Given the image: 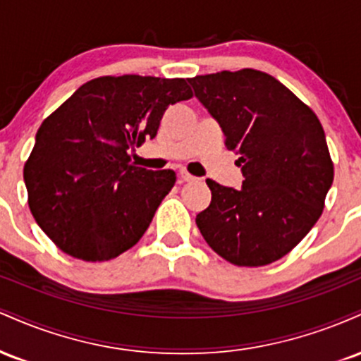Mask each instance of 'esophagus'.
Returning <instances> with one entry per match:
<instances>
[{
  "label": "esophagus",
  "instance_id": "34e87169",
  "mask_svg": "<svg viewBox=\"0 0 361 361\" xmlns=\"http://www.w3.org/2000/svg\"><path fill=\"white\" fill-rule=\"evenodd\" d=\"M180 176H181V180H183V181H197L198 180V178H195L193 175H190V173L186 171V169H181Z\"/></svg>",
  "mask_w": 361,
  "mask_h": 361
}]
</instances>
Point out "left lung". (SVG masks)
<instances>
[{"label":"left lung","instance_id":"left-lung-1","mask_svg":"<svg viewBox=\"0 0 361 361\" xmlns=\"http://www.w3.org/2000/svg\"><path fill=\"white\" fill-rule=\"evenodd\" d=\"M195 97L235 151L241 190L207 180L212 202L197 226L212 250L238 267L283 258L321 217L334 168L324 128L279 80L256 69L190 78Z\"/></svg>","mask_w":361,"mask_h":361}]
</instances>
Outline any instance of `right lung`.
<instances>
[{"mask_svg": "<svg viewBox=\"0 0 361 361\" xmlns=\"http://www.w3.org/2000/svg\"><path fill=\"white\" fill-rule=\"evenodd\" d=\"M192 97L181 78L103 76L44 120L23 178L30 212L59 250L109 261L142 238L176 175L134 166L128 151L156 137L169 105Z\"/></svg>", "mask_w": 361, "mask_h": 361, "instance_id": "obj_1", "label": "right lung"}]
</instances>
